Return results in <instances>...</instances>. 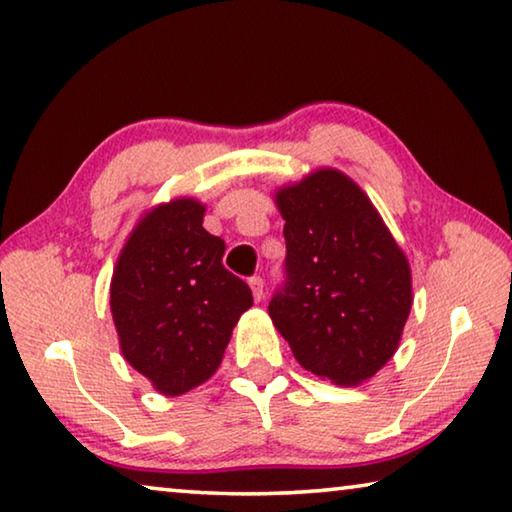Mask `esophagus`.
I'll return each mask as SVG.
<instances>
[{"instance_id": "esophagus-1", "label": "esophagus", "mask_w": 512, "mask_h": 512, "mask_svg": "<svg viewBox=\"0 0 512 512\" xmlns=\"http://www.w3.org/2000/svg\"><path fill=\"white\" fill-rule=\"evenodd\" d=\"M248 284H250V289H253L255 300H262L264 298V280H262V277H259V275L250 277Z\"/></svg>"}]
</instances>
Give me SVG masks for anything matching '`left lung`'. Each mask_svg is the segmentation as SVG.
<instances>
[{"label": "left lung", "mask_w": 512, "mask_h": 512, "mask_svg": "<svg viewBox=\"0 0 512 512\" xmlns=\"http://www.w3.org/2000/svg\"><path fill=\"white\" fill-rule=\"evenodd\" d=\"M284 284L268 302L293 357L341 386L370 379L393 357L411 311V266L363 189L318 169L277 189Z\"/></svg>", "instance_id": "obj_1"}]
</instances>
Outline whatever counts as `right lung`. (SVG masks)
Listing matches in <instances>:
<instances>
[{
	"mask_svg": "<svg viewBox=\"0 0 512 512\" xmlns=\"http://www.w3.org/2000/svg\"><path fill=\"white\" fill-rule=\"evenodd\" d=\"M205 205L176 198L146 212L121 248L110 311L121 354L162 395L210 379L250 287L223 266L225 244L203 228Z\"/></svg>",
	"mask_w": 512,
	"mask_h": 512,
	"instance_id": "add662e5",
	"label": "right lung"
}]
</instances>
